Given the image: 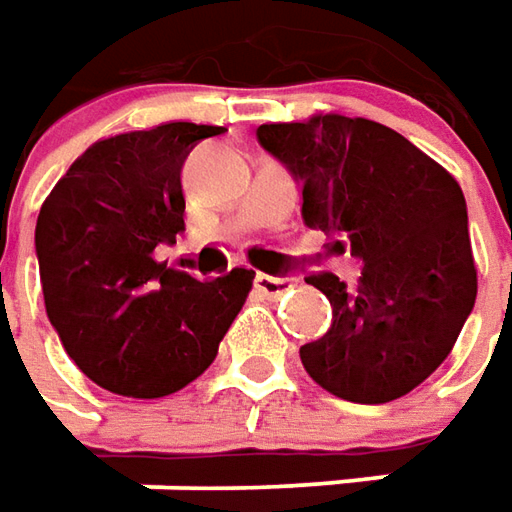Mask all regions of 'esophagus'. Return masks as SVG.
Returning a JSON list of instances; mask_svg holds the SVG:
<instances>
[{
    "label": "esophagus",
    "instance_id": "34e87169",
    "mask_svg": "<svg viewBox=\"0 0 512 512\" xmlns=\"http://www.w3.org/2000/svg\"><path fill=\"white\" fill-rule=\"evenodd\" d=\"M255 286L263 291L266 297H280V294H283V291L291 286V277H277V274L257 272L255 274Z\"/></svg>",
    "mask_w": 512,
    "mask_h": 512
}]
</instances>
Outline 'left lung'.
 <instances>
[{
    "label": "left lung",
    "mask_w": 512,
    "mask_h": 512,
    "mask_svg": "<svg viewBox=\"0 0 512 512\" xmlns=\"http://www.w3.org/2000/svg\"><path fill=\"white\" fill-rule=\"evenodd\" d=\"M257 141L303 184L306 226L362 260L354 289L328 272L306 277L331 303V328L300 348L303 368L348 402L405 397L442 365L476 303L462 186L368 118L260 124Z\"/></svg>",
    "instance_id": "8db88e82"
}]
</instances>
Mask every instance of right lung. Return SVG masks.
Here are the masks:
<instances>
[{
    "label": "right lung",
    "instance_id": "obj_1",
    "mask_svg": "<svg viewBox=\"0 0 512 512\" xmlns=\"http://www.w3.org/2000/svg\"><path fill=\"white\" fill-rule=\"evenodd\" d=\"M221 133L169 121L96 141L42 203L50 326L81 374L113 394L158 399L201 377L252 289V269L198 280L155 257L184 232L186 155Z\"/></svg>",
    "mask_w": 512,
    "mask_h": 512
}]
</instances>
